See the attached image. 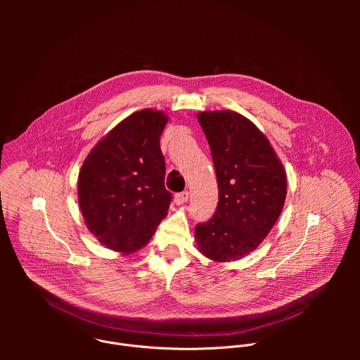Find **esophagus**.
<instances>
[{"label":"esophagus","instance_id":"esophagus-1","mask_svg":"<svg viewBox=\"0 0 360 360\" xmlns=\"http://www.w3.org/2000/svg\"><path fill=\"white\" fill-rule=\"evenodd\" d=\"M188 199H189V192H188V191H184V192H181V193H176L175 198H174V200H175L176 205H184L185 202H188Z\"/></svg>","mask_w":360,"mask_h":360}]
</instances>
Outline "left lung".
Instances as JSON below:
<instances>
[{"instance_id": "1", "label": "left lung", "mask_w": 360, "mask_h": 360, "mask_svg": "<svg viewBox=\"0 0 360 360\" xmlns=\"http://www.w3.org/2000/svg\"><path fill=\"white\" fill-rule=\"evenodd\" d=\"M211 146L219 200L195 228L199 252L215 262L243 258L266 238L286 199V174L268 138L233 111L199 112Z\"/></svg>"}]
</instances>
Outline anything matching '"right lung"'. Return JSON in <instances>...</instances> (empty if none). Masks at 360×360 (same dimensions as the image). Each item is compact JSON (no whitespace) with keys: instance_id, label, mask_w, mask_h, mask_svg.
<instances>
[{"instance_id":"add662e5","label":"right lung","mask_w":360,"mask_h":360,"mask_svg":"<svg viewBox=\"0 0 360 360\" xmlns=\"http://www.w3.org/2000/svg\"><path fill=\"white\" fill-rule=\"evenodd\" d=\"M168 117L141 110L121 121L88 153L78 175V202L91 233L122 255L143 248L167 217L160 146Z\"/></svg>"}]
</instances>
